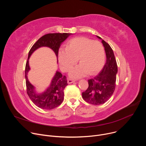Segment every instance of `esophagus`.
<instances>
[{
    "mask_svg": "<svg viewBox=\"0 0 146 146\" xmlns=\"http://www.w3.org/2000/svg\"><path fill=\"white\" fill-rule=\"evenodd\" d=\"M74 82H75V81L73 80L69 79V78L68 80V84H72V83H73Z\"/></svg>",
    "mask_w": 146,
    "mask_h": 146,
    "instance_id": "1",
    "label": "esophagus"
}]
</instances>
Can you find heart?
Instances as JSON below:
<instances>
[{"label": "heart", "mask_w": 146, "mask_h": 146, "mask_svg": "<svg viewBox=\"0 0 146 146\" xmlns=\"http://www.w3.org/2000/svg\"><path fill=\"white\" fill-rule=\"evenodd\" d=\"M77 60L80 65L70 71V77L78 78L88 73L95 74L105 64V49L98 41L86 37L74 38L69 41L66 48L59 51L58 61L61 70L66 72L76 64Z\"/></svg>", "instance_id": "b5f03b06"}]
</instances>
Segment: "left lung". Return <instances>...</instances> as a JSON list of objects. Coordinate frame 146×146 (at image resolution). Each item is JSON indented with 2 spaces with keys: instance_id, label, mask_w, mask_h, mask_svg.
I'll return each instance as SVG.
<instances>
[{
  "instance_id": "left-lung-1",
  "label": "left lung",
  "mask_w": 146,
  "mask_h": 146,
  "mask_svg": "<svg viewBox=\"0 0 146 146\" xmlns=\"http://www.w3.org/2000/svg\"><path fill=\"white\" fill-rule=\"evenodd\" d=\"M105 47L106 62L105 66L95 77L88 80V87L82 93L83 99L94 105H100L107 102L114 93L115 88L118 68L113 51L110 45L100 37Z\"/></svg>"
}]
</instances>
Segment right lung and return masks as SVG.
<instances>
[{
	"label": "right lung",
	"instance_id": "obj_1",
	"mask_svg": "<svg viewBox=\"0 0 146 146\" xmlns=\"http://www.w3.org/2000/svg\"><path fill=\"white\" fill-rule=\"evenodd\" d=\"M72 33H48L40 37L31 48L25 67V79L27 94L36 106L45 110H51L59 106L64 100V89L68 85L66 77L56 71L52 78L49 87L42 92L38 93L35 86L29 82L28 73L31 70L29 59L31 55L38 48L46 47L51 48L55 54L57 62L58 51L61 44Z\"/></svg>",
	"mask_w": 146,
	"mask_h": 146
}]
</instances>
